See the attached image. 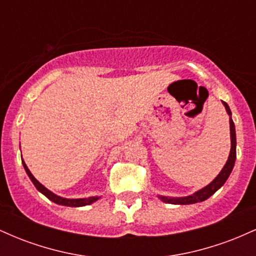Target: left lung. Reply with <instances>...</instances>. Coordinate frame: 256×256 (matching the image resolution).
<instances>
[{
  "label": "left lung",
  "mask_w": 256,
  "mask_h": 256,
  "mask_svg": "<svg viewBox=\"0 0 256 256\" xmlns=\"http://www.w3.org/2000/svg\"><path fill=\"white\" fill-rule=\"evenodd\" d=\"M222 104H224L226 113L228 114V122H230V138H231V149H230V154H228V161L222 167V171L219 172V174L216 176V178L210 182V184L206 185L204 188L198 190L192 195L188 196H180V198H174V196H162V195H158V198L161 200L165 204H198V202H202L204 200H207L208 198L213 195L214 192H218L220 188L225 184V182L228 180V176L231 174L232 170H234V161H236V128H234V120H232V113L230 107L226 102L222 101Z\"/></svg>",
  "instance_id": "1"
}]
</instances>
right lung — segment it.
Returning <instances> with one entry per match:
<instances>
[{"instance_id": "obj_1", "label": "right lung", "mask_w": 256, "mask_h": 256, "mask_svg": "<svg viewBox=\"0 0 256 256\" xmlns=\"http://www.w3.org/2000/svg\"><path fill=\"white\" fill-rule=\"evenodd\" d=\"M22 166H24L28 178L31 179V182L34 183V186H36V189L40 194H43L46 198H49L52 202H54V204H60V206H67V207H84V206L94 204V202L98 201V198H101V196H90V198H62V196H58L56 194L50 192L49 189H46L43 184H40V182L34 177V174L30 172L28 167L26 166L25 161L22 160Z\"/></svg>"}]
</instances>
